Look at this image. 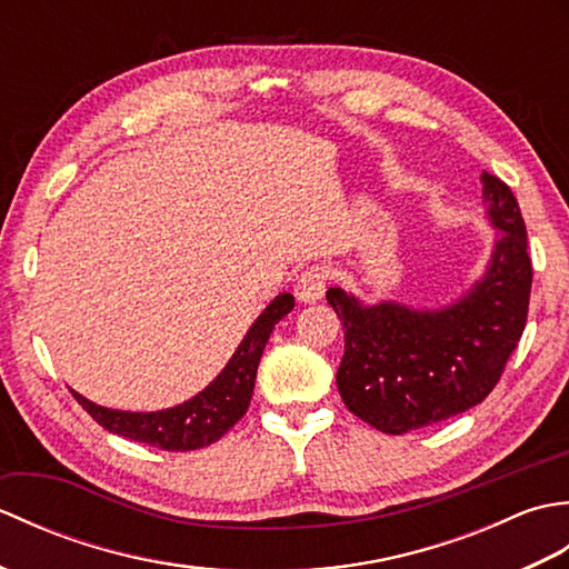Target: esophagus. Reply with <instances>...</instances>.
I'll return each instance as SVG.
<instances>
[{
	"instance_id": "1",
	"label": "esophagus",
	"mask_w": 569,
	"mask_h": 569,
	"mask_svg": "<svg viewBox=\"0 0 569 569\" xmlns=\"http://www.w3.org/2000/svg\"><path fill=\"white\" fill-rule=\"evenodd\" d=\"M328 269L325 266H310L303 273L298 276L296 283V296L300 303H316L325 296V286H328Z\"/></svg>"
}]
</instances>
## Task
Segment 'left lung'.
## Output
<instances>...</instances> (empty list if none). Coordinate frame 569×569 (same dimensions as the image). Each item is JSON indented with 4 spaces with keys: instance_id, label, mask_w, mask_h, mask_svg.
<instances>
[{
    "instance_id": "left-lung-1",
    "label": "left lung",
    "mask_w": 569,
    "mask_h": 569,
    "mask_svg": "<svg viewBox=\"0 0 569 569\" xmlns=\"http://www.w3.org/2000/svg\"><path fill=\"white\" fill-rule=\"evenodd\" d=\"M481 186L497 239L487 271L450 306H365L342 288L328 291L345 325L337 389L357 418L381 432L403 435L475 408L521 340L533 283L526 224L503 180L485 171Z\"/></svg>"
}]
</instances>
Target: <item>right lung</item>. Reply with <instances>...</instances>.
<instances>
[{
	"mask_svg": "<svg viewBox=\"0 0 569 569\" xmlns=\"http://www.w3.org/2000/svg\"><path fill=\"white\" fill-rule=\"evenodd\" d=\"M296 300L291 293H278L253 320L244 340L239 342L237 352L217 373L214 381L180 406L151 410V413H131V410H114L92 403L78 391H72V396L104 430L122 435V438L161 447L168 452L200 450V447L220 440L247 413L263 347L269 342L276 322L288 316Z\"/></svg>",
	"mask_w": 569,
	"mask_h": 569,
	"instance_id": "1",
	"label": "right lung"
}]
</instances>
